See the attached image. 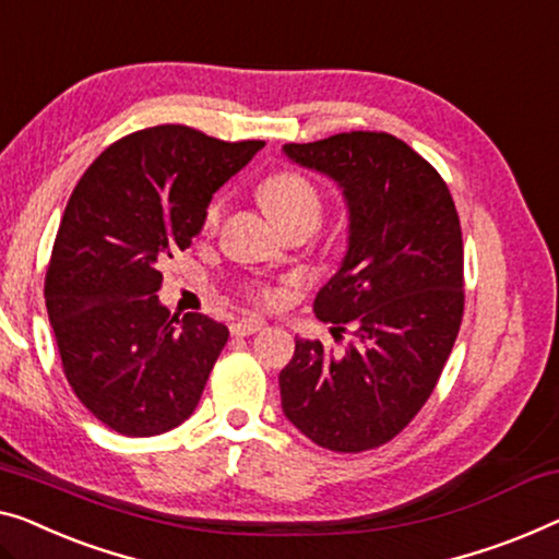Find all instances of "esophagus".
Masks as SVG:
<instances>
[{"mask_svg":"<svg viewBox=\"0 0 559 559\" xmlns=\"http://www.w3.org/2000/svg\"><path fill=\"white\" fill-rule=\"evenodd\" d=\"M261 329H263L261 319H243V321L233 323L230 333H233V336H253V333H258Z\"/></svg>","mask_w":559,"mask_h":559,"instance_id":"34e87169","label":"esophagus"}]
</instances>
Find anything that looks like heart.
Returning a JSON list of instances; mask_svg holds the SVG:
<instances>
[{
	"label": "heart",
	"instance_id": "heart-1",
	"mask_svg": "<svg viewBox=\"0 0 559 559\" xmlns=\"http://www.w3.org/2000/svg\"><path fill=\"white\" fill-rule=\"evenodd\" d=\"M258 200H261L263 211L271 215V221L286 233L294 228H304L311 233L319 226L326 211V198H323L321 188L316 186L311 178L296 170H281L265 178L258 186ZM223 211H226V200L223 195H213L207 200L203 211V230L215 233L223 221ZM243 296L253 306L271 308L281 301V290L265 283H246Z\"/></svg>",
	"mask_w": 559,
	"mask_h": 559
}]
</instances>
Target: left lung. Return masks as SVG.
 Masks as SVG:
<instances>
[{
    "instance_id": "1",
    "label": "left lung",
    "mask_w": 559,
    "mask_h": 559,
    "mask_svg": "<svg viewBox=\"0 0 559 559\" xmlns=\"http://www.w3.org/2000/svg\"><path fill=\"white\" fill-rule=\"evenodd\" d=\"M286 155L344 188L352 236L313 311L359 344L333 354L296 338L281 371L288 421L313 444L359 454L394 439L444 371L464 316V246L452 193L419 153L389 132L352 130Z\"/></svg>"
}]
</instances>
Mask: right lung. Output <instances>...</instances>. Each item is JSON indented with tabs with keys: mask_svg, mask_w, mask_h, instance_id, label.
Returning <instances> with one entry per match:
<instances>
[{
	"mask_svg": "<svg viewBox=\"0 0 559 559\" xmlns=\"http://www.w3.org/2000/svg\"><path fill=\"white\" fill-rule=\"evenodd\" d=\"M263 145L155 124L105 147L72 190L47 265V313L72 391L118 435H163L198 406L228 329L170 316L155 296L160 269Z\"/></svg>",
	"mask_w": 559,
	"mask_h": 559,
	"instance_id": "1",
	"label": "right lung"
}]
</instances>
